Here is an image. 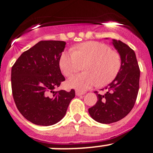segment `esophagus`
Instances as JSON below:
<instances>
[{"mask_svg": "<svg viewBox=\"0 0 153 153\" xmlns=\"http://www.w3.org/2000/svg\"><path fill=\"white\" fill-rule=\"evenodd\" d=\"M84 94H85V92H80V91H78V90L76 91V95L78 96H82V95H84Z\"/></svg>", "mask_w": 153, "mask_h": 153, "instance_id": "34e87169", "label": "esophagus"}]
</instances>
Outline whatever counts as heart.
<instances>
[{
    "instance_id": "obj_1",
    "label": "heart",
    "mask_w": 153,
    "mask_h": 153,
    "mask_svg": "<svg viewBox=\"0 0 153 153\" xmlns=\"http://www.w3.org/2000/svg\"><path fill=\"white\" fill-rule=\"evenodd\" d=\"M120 54L107 45L87 42L76 46L72 52L64 51L59 66L66 76H71L82 69L85 73L72 76L67 86L78 91H86L92 86H104L114 80L121 68Z\"/></svg>"
}]
</instances>
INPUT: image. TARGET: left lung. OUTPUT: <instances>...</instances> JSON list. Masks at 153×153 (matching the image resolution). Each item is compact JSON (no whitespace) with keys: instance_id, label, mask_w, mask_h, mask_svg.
Returning <instances> with one entry per match:
<instances>
[{"instance_id":"left-lung-1","label":"left lung","mask_w":153,"mask_h":153,"mask_svg":"<svg viewBox=\"0 0 153 153\" xmlns=\"http://www.w3.org/2000/svg\"><path fill=\"white\" fill-rule=\"evenodd\" d=\"M113 45L121 57L120 71L105 88V93L95 92L98 101L89 108L91 117L102 124L117 122L126 117L134 108L140 86V71L134 51L120 40H113Z\"/></svg>"}]
</instances>
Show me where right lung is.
<instances>
[{"mask_svg": "<svg viewBox=\"0 0 153 153\" xmlns=\"http://www.w3.org/2000/svg\"><path fill=\"white\" fill-rule=\"evenodd\" d=\"M66 42L40 41L24 51L11 69V87L16 108L29 121L56 124L65 115L75 91H54L65 80L59 59Z\"/></svg>", "mask_w": 153, "mask_h": 153, "instance_id": "right-lung-1", "label": "right lung"}]
</instances>
